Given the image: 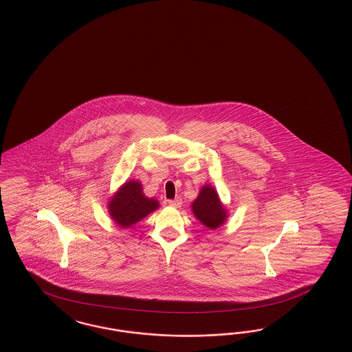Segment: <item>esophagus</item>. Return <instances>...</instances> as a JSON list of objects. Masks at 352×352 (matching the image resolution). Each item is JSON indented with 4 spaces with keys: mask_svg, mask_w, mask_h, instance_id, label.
<instances>
[{
    "mask_svg": "<svg viewBox=\"0 0 352 352\" xmlns=\"http://www.w3.org/2000/svg\"><path fill=\"white\" fill-rule=\"evenodd\" d=\"M169 206H174V208H181L182 206V199L177 197L174 200H169Z\"/></svg>",
    "mask_w": 352,
    "mask_h": 352,
    "instance_id": "esophagus-1",
    "label": "esophagus"
}]
</instances>
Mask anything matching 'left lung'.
I'll use <instances>...</instances> for the list:
<instances>
[{
  "label": "left lung",
  "instance_id": "obj_1",
  "mask_svg": "<svg viewBox=\"0 0 352 352\" xmlns=\"http://www.w3.org/2000/svg\"><path fill=\"white\" fill-rule=\"evenodd\" d=\"M192 212L195 217L210 230L219 228L228 219L226 209L222 206L217 191L209 184H206L199 192L192 203Z\"/></svg>",
  "mask_w": 352,
  "mask_h": 352
}]
</instances>
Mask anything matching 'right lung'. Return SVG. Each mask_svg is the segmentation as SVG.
<instances>
[{
  "label": "right lung",
  "instance_id": "add662e5",
  "mask_svg": "<svg viewBox=\"0 0 352 352\" xmlns=\"http://www.w3.org/2000/svg\"><path fill=\"white\" fill-rule=\"evenodd\" d=\"M158 206L157 200L149 199L143 194L140 182L129 181L110 199L108 209L114 222L126 229L144 219Z\"/></svg>",
  "mask_w": 352,
  "mask_h": 352
}]
</instances>
